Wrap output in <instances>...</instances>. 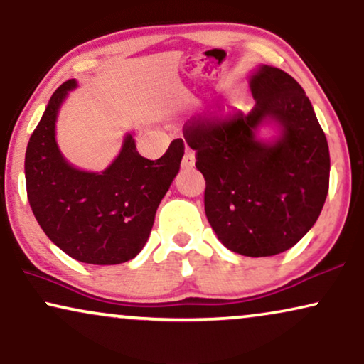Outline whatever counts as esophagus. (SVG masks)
I'll return each mask as SVG.
<instances>
[{
	"label": "esophagus",
	"instance_id": "esophagus-1",
	"mask_svg": "<svg viewBox=\"0 0 364 364\" xmlns=\"http://www.w3.org/2000/svg\"><path fill=\"white\" fill-rule=\"evenodd\" d=\"M195 161H196L195 153H193L191 149L186 148V153H185V156H183V161H181V168L185 169V171H190V169H193V166H195Z\"/></svg>",
	"mask_w": 364,
	"mask_h": 364
}]
</instances>
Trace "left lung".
<instances>
[{
    "label": "left lung",
    "instance_id": "left-lung-1",
    "mask_svg": "<svg viewBox=\"0 0 364 364\" xmlns=\"http://www.w3.org/2000/svg\"><path fill=\"white\" fill-rule=\"evenodd\" d=\"M248 83L256 101L250 114L193 124L185 138L206 179L205 211L218 240L232 253L261 258L289 250L316 223L329 149L294 77L258 65Z\"/></svg>",
    "mask_w": 364,
    "mask_h": 364
}]
</instances>
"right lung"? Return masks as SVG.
I'll return each instance as SVG.
<instances>
[{
  "label": "right lung",
  "instance_id": "add662e5",
  "mask_svg": "<svg viewBox=\"0 0 364 364\" xmlns=\"http://www.w3.org/2000/svg\"><path fill=\"white\" fill-rule=\"evenodd\" d=\"M76 86L70 80L53 93L31 134L24 156L28 201L45 235L68 256L88 264L126 263L146 245L185 146L176 139L151 161L136 151L133 133H126L103 171L76 168L56 141L58 114Z\"/></svg>",
  "mask_w": 364,
  "mask_h": 364
}]
</instances>
